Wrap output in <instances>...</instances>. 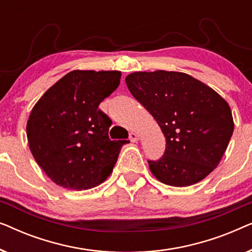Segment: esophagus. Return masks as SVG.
Returning a JSON list of instances; mask_svg holds the SVG:
<instances>
[{
	"mask_svg": "<svg viewBox=\"0 0 252 252\" xmlns=\"http://www.w3.org/2000/svg\"><path fill=\"white\" fill-rule=\"evenodd\" d=\"M129 140L132 141V142H136V141L139 140V135H137V133L130 132L129 133Z\"/></svg>",
	"mask_w": 252,
	"mask_h": 252,
	"instance_id": "34e87169",
	"label": "esophagus"
}]
</instances>
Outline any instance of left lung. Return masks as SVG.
<instances>
[{
    "mask_svg": "<svg viewBox=\"0 0 252 252\" xmlns=\"http://www.w3.org/2000/svg\"><path fill=\"white\" fill-rule=\"evenodd\" d=\"M125 81L166 139L163 156L148 160L151 173L173 187L197 184L211 173L234 130L228 103L182 72H134Z\"/></svg>",
    "mask_w": 252,
    "mask_h": 252,
    "instance_id": "8db88e82",
    "label": "left lung"
}]
</instances>
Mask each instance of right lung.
<instances>
[{
	"instance_id": "obj_1",
	"label": "right lung",
	"mask_w": 252,
	"mask_h": 252,
	"mask_svg": "<svg viewBox=\"0 0 252 252\" xmlns=\"http://www.w3.org/2000/svg\"><path fill=\"white\" fill-rule=\"evenodd\" d=\"M119 71H71L44 93L26 132L39 166L61 187L85 190L111 174L127 140H110L111 119L98 110L118 88Z\"/></svg>"
}]
</instances>
